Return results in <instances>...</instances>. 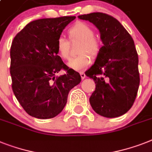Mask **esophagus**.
<instances>
[{"label": "esophagus", "instance_id": "34e87169", "mask_svg": "<svg viewBox=\"0 0 152 152\" xmlns=\"http://www.w3.org/2000/svg\"><path fill=\"white\" fill-rule=\"evenodd\" d=\"M80 75H81V79H85V77H86V75H85V74L84 72H80Z\"/></svg>", "mask_w": 152, "mask_h": 152}]
</instances>
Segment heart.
<instances>
[{"label":"heart","mask_w":152,"mask_h":152,"mask_svg":"<svg viewBox=\"0 0 152 152\" xmlns=\"http://www.w3.org/2000/svg\"><path fill=\"white\" fill-rule=\"evenodd\" d=\"M71 40H78L81 42L78 49L80 55L72 59L68 66L75 71H81L87 67L91 62V58L96 59L102 50V43L95 37V31L91 26L85 22H77L68 31ZM57 50L64 60L71 58L70 42L67 39L60 36L57 39Z\"/></svg>","instance_id":"obj_1"}]
</instances>
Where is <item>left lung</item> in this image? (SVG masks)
I'll list each match as a JSON object with an SVG mask.
<instances>
[{"label":"left lung","mask_w":152,"mask_h":152,"mask_svg":"<svg viewBox=\"0 0 152 152\" xmlns=\"http://www.w3.org/2000/svg\"><path fill=\"white\" fill-rule=\"evenodd\" d=\"M78 18L96 26L103 43L95 64L85 71L96 84L90 104L104 117L122 116L132 107L140 84L134 42L118 20L107 14L94 12Z\"/></svg>","instance_id":"left-lung-1"}]
</instances>
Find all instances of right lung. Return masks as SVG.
<instances>
[{
  "label": "right lung",
  "mask_w": 152,
  "mask_h": 152,
  "mask_svg": "<svg viewBox=\"0 0 152 152\" xmlns=\"http://www.w3.org/2000/svg\"><path fill=\"white\" fill-rule=\"evenodd\" d=\"M75 16L42 18L31 22L15 36L11 46L12 90L31 116L53 118L67 103L70 90L81 82L78 72L70 69L57 55V39ZM66 74L55 76L61 69Z\"/></svg>",
  "instance_id": "right-lung-1"
}]
</instances>
